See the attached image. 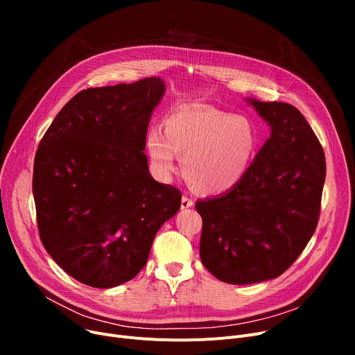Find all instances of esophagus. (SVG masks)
<instances>
[{"mask_svg":"<svg viewBox=\"0 0 355 355\" xmlns=\"http://www.w3.org/2000/svg\"><path fill=\"white\" fill-rule=\"evenodd\" d=\"M193 206H194V201L190 197H187V196H182V198H181V209H190Z\"/></svg>","mask_w":355,"mask_h":355,"instance_id":"34e87169","label":"esophagus"}]
</instances>
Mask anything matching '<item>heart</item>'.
<instances>
[{
  "label": "heart",
  "instance_id": "1",
  "mask_svg": "<svg viewBox=\"0 0 355 355\" xmlns=\"http://www.w3.org/2000/svg\"><path fill=\"white\" fill-rule=\"evenodd\" d=\"M259 130L245 116L209 107L173 112L146 134V153L155 171L174 173L177 155L193 189L204 194H221L243 180L259 149Z\"/></svg>",
  "mask_w": 355,
  "mask_h": 355
}]
</instances>
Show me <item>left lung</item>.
Wrapping results in <instances>:
<instances>
[{
  "label": "left lung",
  "instance_id": "obj_1",
  "mask_svg": "<svg viewBox=\"0 0 355 355\" xmlns=\"http://www.w3.org/2000/svg\"><path fill=\"white\" fill-rule=\"evenodd\" d=\"M270 137L236 187L196 202L200 257L221 282L250 285L281 276L302 253L320 218L324 149L300 110L246 98Z\"/></svg>",
  "mask_w": 355,
  "mask_h": 355
}]
</instances>
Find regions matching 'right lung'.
Returning <instances> with one entry per match:
<instances>
[{
    "label": "right lung",
    "instance_id": "right-lung-1",
    "mask_svg": "<svg viewBox=\"0 0 355 355\" xmlns=\"http://www.w3.org/2000/svg\"><path fill=\"white\" fill-rule=\"evenodd\" d=\"M161 78L90 87L54 118L34 158L37 225L47 253L92 288H115L145 266L181 193L155 181L144 154Z\"/></svg>",
    "mask_w": 355,
    "mask_h": 355
}]
</instances>
